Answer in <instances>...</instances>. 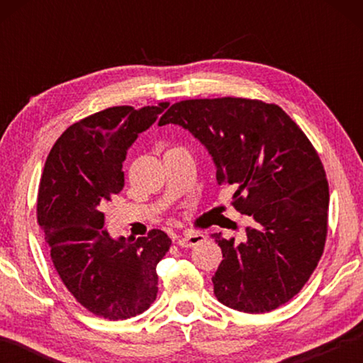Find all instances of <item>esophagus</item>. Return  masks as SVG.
<instances>
[{
	"mask_svg": "<svg viewBox=\"0 0 363 363\" xmlns=\"http://www.w3.org/2000/svg\"><path fill=\"white\" fill-rule=\"evenodd\" d=\"M201 242H205V235L200 232H187V233H184V235L176 237V243L182 248L195 247V245H199Z\"/></svg>",
	"mask_w": 363,
	"mask_h": 363,
	"instance_id": "1",
	"label": "esophagus"
}]
</instances>
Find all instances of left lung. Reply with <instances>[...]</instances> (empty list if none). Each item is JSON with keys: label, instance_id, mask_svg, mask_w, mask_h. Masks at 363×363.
Here are the masks:
<instances>
[{"label": "left lung", "instance_id": "obj_1", "mask_svg": "<svg viewBox=\"0 0 363 363\" xmlns=\"http://www.w3.org/2000/svg\"><path fill=\"white\" fill-rule=\"evenodd\" d=\"M177 125L203 144L232 205L253 218L247 238L213 233L223 250L214 294L230 309L262 314L290 301L323 253L328 182L306 134L275 104L219 97L181 101L158 125Z\"/></svg>", "mask_w": 363, "mask_h": 363}]
</instances>
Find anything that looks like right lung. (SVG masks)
Segmentation results:
<instances>
[{"label":"right lung","mask_w":363,"mask_h":363,"mask_svg":"<svg viewBox=\"0 0 363 363\" xmlns=\"http://www.w3.org/2000/svg\"><path fill=\"white\" fill-rule=\"evenodd\" d=\"M168 107H110L73 123L49 152L38 190V224L60 280L84 309L125 320L157 298V264L171 238H112L102 208L125 186L123 162L140 133Z\"/></svg>","instance_id":"right-lung-1"}]
</instances>
